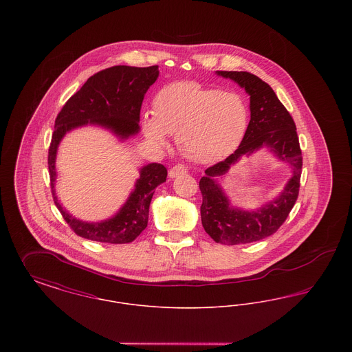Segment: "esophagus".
<instances>
[{
    "mask_svg": "<svg viewBox=\"0 0 352 352\" xmlns=\"http://www.w3.org/2000/svg\"><path fill=\"white\" fill-rule=\"evenodd\" d=\"M186 173H187V168L184 165H175V166L170 168L168 175H170V178H175V177H179V175H184Z\"/></svg>",
    "mask_w": 352,
    "mask_h": 352,
    "instance_id": "esophagus-1",
    "label": "esophagus"
}]
</instances>
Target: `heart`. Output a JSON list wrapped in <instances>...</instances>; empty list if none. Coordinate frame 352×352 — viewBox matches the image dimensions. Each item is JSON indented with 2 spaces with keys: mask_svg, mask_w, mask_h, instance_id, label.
Returning <instances> with one entry per match:
<instances>
[{
  "mask_svg": "<svg viewBox=\"0 0 352 352\" xmlns=\"http://www.w3.org/2000/svg\"><path fill=\"white\" fill-rule=\"evenodd\" d=\"M248 126V109L240 95L190 80L161 88L153 99L151 116L142 131L151 144L168 145L177 135L179 151L188 160L208 164L234 151Z\"/></svg>",
  "mask_w": 352,
  "mask_h": 352,
  "instance_id": "obj_1",
  "label": "heart"
}]
</instances>
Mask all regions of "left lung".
<instances>
[{
	"mask_svg": "<svg viewBox=\"0 0 352 352\" xmlns=\"http://www.w3.org/2000/svg\"><path fill=\"white\" fill-rule=\"evenodd\" d=\"M218 75L232 79L250 94L251 120L234 154L207 168L206 177L199 181L201 224L215 243L248 244L277 232L296 204L301 186V146L294 120L268 83L247 71H218ZM264 144L292 165L294 177L280 198L260 212H239L229 206L213 177L223 173L241 155Z\"/></svg>",
	"mask_w": 352,
	"mask_h": 352,
	"instance_id": "left-lung-1",
	"label": "left lung"
}]
</instances>
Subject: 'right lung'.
Here are the masks:
<instances>
[{
	"mask_svg": "<svg viewBox=\"0 0 352 352\" xmlns=\"http://www.w3.org/2000/svg\"><path fill=\"white\" fill-rule=\"evenodd\" d=\"M158 74V66H113L101 69L68 99L55 118L47 157L51 194L69 228L80 237L109 244L132 243L148 226L154 188L166 181L168 170L161 164L146 165L141 170L132 195L115 218L101 223H84L66 212L55 197V155L58 145L66 132L87 122H96L109 128L122 138L137 133L144 96L157 80Z\"/></svg>",
	"mask_w": 352,
	"mask_h": 352,
	"instance_id": "1",
	"label": "right lung"
}]
</instances>
